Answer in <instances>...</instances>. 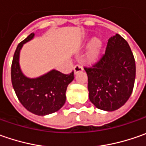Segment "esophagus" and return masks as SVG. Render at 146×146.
I'll use <instances>...</instances> for the list:
<instances>
[{"label":"esophagus","instance_id":"esophagus-1","mask_svg":"<svg viewBox=\"0 0 146 146\" xmlns=\"http://www.w3.org/2000/svg\"><path fill=\"white\" fill-rule=\"evenodd\" d=\"M83 70H84V68H83V66H82L81 65L77 64L74 66V72H75V74H77L78 72L82 71Z\"/></svg>","mask_w":146,"mask_h":146}]
</instances>
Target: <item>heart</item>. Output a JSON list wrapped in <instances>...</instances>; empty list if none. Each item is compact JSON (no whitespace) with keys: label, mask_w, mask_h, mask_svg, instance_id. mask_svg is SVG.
Instances as JSON below:
<instances>
[{"label":"heart","mask_w":146,"mask_h":146,"mask_svg":"<svg viewBox=\"0 0 146 146\" xmlns=\"http://www.w3.org/2000/svg\"><path fill=\"white\" fill-rule=\"evenodd\" d=\"M101 45H102V43L100 41V40H98V39H93V40L90 42L88 53V56L89 58L94 59L97 58Z\"/></svg>","instance_id":"1"}]
</instances>
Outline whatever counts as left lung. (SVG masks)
<instances>
[{
    "instance_id": "left-lung-1",
    "label": "left lung",
    "mask_w": 146,
    "mask_h": 146,
    "mask_svg": "<svg viewBox=\"0 0 146 146\" xmlns=\"http://www.w3.org/2000/svg\"><path fill=\"white\" fill-rule=\"evenodd\" d=\"M84 70L89 100L97 108L114 111L130 98L136 77V63L129 44L120 35L110 37L105 53Z\"/></svg>"
}]
</instances>
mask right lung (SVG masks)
Instances as JSON below:
<instances>
[{
	"label": "right lung",
	"mask_w": 146,
	"mask_h": 146,
	"mask_svg": "<svg viewBox=\"0 0 146 146\" xmlns=\"http://www.w3.org/2000/svg\"><path fill=\"white\" fill-rule=\"evenodd\" d=\"M34 36L31 33L18 44L11 66V81L21 104L31 113L44 116L54 113L63 106L67 86L74 80V71L66 75L52 70L37 78L24 76L20 69V50Z\"/></svg>",
	"instance_id": "right-lung-1"
}]
</instances>
